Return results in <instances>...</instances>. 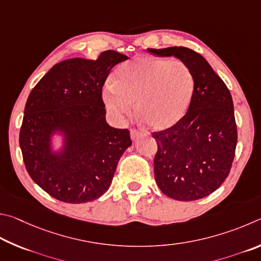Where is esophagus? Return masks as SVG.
Listing matches in <instances>:
<instances>
[{
    "label": "esophagus",
    "instance_id": "esophagus-1",
    "mask_svg": "<svg viewBox=\"0 0 261 261\" xmlns=\"http://www.w3.org/2000/svg\"><path fill=\"white\" fill-rule=\"evenodd\" d=\"M142 135V133H141L140 130H138V129H130V138H132V140H136V139H139L140 136Z\"/></svg>",
    "mask_w": 261,
    "mask_h": 261
}]
</instances>
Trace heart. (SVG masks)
<instances>
[{
	"instance_id": "heart-1",
	"label": "heart",
	"mask_w": 261,
	"mask_h": 261,
	"mask_svg": "<svg viewBox=\"0 0 261 261\" xmlns=\"http://www.w3.org/2000/svg\"><path fill=\"white\" fill-rule=\"evenodd\" d=\"M194 89V75L184 62L140 56L105 82L103 100L117 118L130 116L136 102L138 116L149 127L166 129L184 118Z\"/></svg>"
}]
</instances>
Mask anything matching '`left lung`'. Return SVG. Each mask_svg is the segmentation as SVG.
Wrapping results in <instances>:
<instances>
[{
	"instance_id": "obj_1",
	"label": "left lung",
	"mask_w": 261,
	"mask_h": 261,
	"mask_svg": "<svg viewBox=\"0 0 261 261\" xmlns=\"http://www.w3.org/2000/svg\"><path fill=\"white\" fill-rule=\"evenodd\" d=\"M179 58L195 79L187 113L174 126L153 133L158 144L154 179L163 194L176 200L200 199L226 180L235 156L237 129L229 89L202 55L185 47L148 49Z\"/></svg>"
}]
</instances>
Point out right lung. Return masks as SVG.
Returning <instances> with one entry per match:
<instances>
[{
	"label": "right lung",
	"instance_id": "add662e5",
	"mask_svg": "<svg viewBox=\"0 0 261 261\" xmlns=\"http://www.w3.org/2000/svg\"><path fill=\"white\" fill-rule=\"evenodd\" d=\"M127 58L107 50L96 61L66 59L32 89L19 145L32 180L54 198L72 204L91 202L111 185L132 140L129 130L107 122L102 88L111 68ZM55 136L61 138L58 149Z\"/></svg>",
	"mask_w": 261,
	"mask_h": 261
}]
</instances>
